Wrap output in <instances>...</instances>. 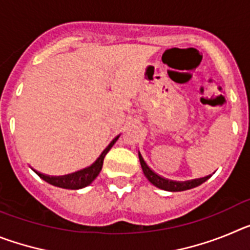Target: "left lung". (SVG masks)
<instances>
[{
  "mask_svg": "<svg viewBox=\"0 0 250 250\" xmlns=\"http://www.w3.org/2000/svg\"><path fill=\"white\" fill-rule=\"evenodd\" d=\"M139 160H140L141 169H143V173L146 176V179L151 183L152 185H155L159 189H163V190L167 191H184L189 190V189H193V188L199 187L200 184H203L204 182H207L208 179L210 178V175L204 176V178L199 179H191V180H185V182H176V180H170V179H165L163 176H160L159 174H156L154 170L150 169L149 165L145 163L144 158L141 156L140 151H139Z\"/></svg>",
  "mask_w": 250,
  "mask_h": 250,
  "instance_id": "1",
  "label": "left lung"
}]
</instances>
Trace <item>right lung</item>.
<instances>
[{"instance_id": "1", "label": "right lung", "mask_w": 250, "mask_h": 250, "mask_svg": "<svg viewBox=\"0 0 250 250\" xmlns=\"http://www.w3.org/2000/svg\"><path fill=\"white\" fill-rule=\"evenodd\" d=\"M120 138V135H118L114 140L110 143L107 146L105 147L103 152L100 154L96 160L92 163L90 167H83V169L79 170V171H75V173L67 174V175H60V176H51V175H46V174L40 173L37 170L32 169L40 178L45 180L46 183L48 184L54 185V187H59L62 188V189H71V190H77V189H83V188L87 187V185L91 184L94 182L96 176L100 174L101 169H103V164H104V158L105 155L109 152V150L114 146V144L118 141V139Z\"/></svg>"}]
</instances>
